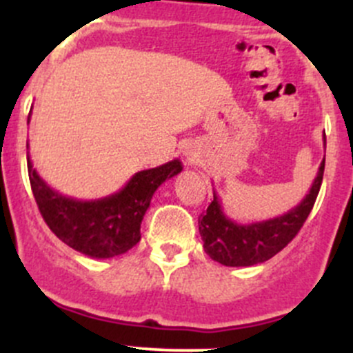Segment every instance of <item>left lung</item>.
<instances>
[{
  "instance_id": "1",
  "label": "left lung",
  "mask_w": 353,
  "mask_h": 353,
  "mask_svg": "<svg viewBox=\"0 0 353 353\" xmlns=\"http://www.w3.org/2000/svg\"><path fill=\"white\" fill-rule=\"evenodd\" d=\"M323 172L325 159L319 165L318 176L309 190V194H305L301 205L292 208L285 215L249 225H239L227 219L219 198L213 193V201L206 208V213H201L198 219L206 254L213 261L225 266H252L273 258L297 236L307 220L321 188Z\"/></svg>"
}]
</instances>
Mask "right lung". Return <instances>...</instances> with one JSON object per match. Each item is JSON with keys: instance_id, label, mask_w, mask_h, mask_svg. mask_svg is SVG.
Listing matches in <instances>:
<instances>
[{"instance_id": "add662e5", "label": "right lung", "mask_w": 353, "mask_h": 353, "mask_svg": "<svg viewBox=\"0 0 353 353\" xmlns=\"http://www.w3.org/2000/svg\"><path fill=\"white\" fill-rule=\"evenodd\" d=\"M28 179L39 212L63 243L90 258L124 254L140 243V225L157 188L183 170L179 160L141 170L116 194L95 201L61 196L48 186L27 157Z\"/></svg>"}]
</instances>
